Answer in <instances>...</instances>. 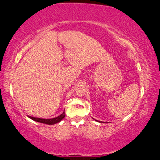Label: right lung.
<instances>
[{"instance_id":"right-lung-1","label":"right lung","mask_w":160,"mask_h":160,"mask_svg":"<svg viewBox=\"0 0 160 160\" xmlns=\"http://www.w3.org/2000/svg\"><path fill=\"white\" fill-rule=\"evenodd\" d=\"M65 117V112H63L62 114L58 116V117H57L55 118H52V119H41V118L32 117H30V116H28V117H29L30 119L34 120V121L41 122V123L47 124H54L56 123H58V122H60Z\"/></svg>"}]
</instances>
